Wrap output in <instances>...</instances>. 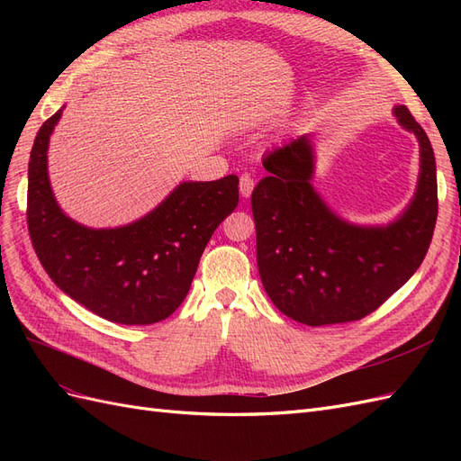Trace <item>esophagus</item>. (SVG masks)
I'll return each mask as SVG.
<instances>
[{
	"label": "esophagus",
	"instance_id": "esophagus-1",
	"mask_svg": "<svg viewBox=\"0 0 461 461\" xmlns=\"http://www.w3.org/2000/svg\"><path fill=\"white\" fill-rule=\"evenodd\" d=\"M254 186H256L254 176L244 173V175L240 176V194H242V198H249V194H252Z\"/></svg>",
	"mask_w": 461,
	"mask_h": 461
}]
</instances>
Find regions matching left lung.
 Masks as SVG:
<instances>
[{
    "label": "left lung",
    "mask_w": 461,
    "mask_h": 461,
    "mask_svg": "<svg viewBox=\"0 0 461 461\" xmlns=\"http://www.w3.org/2000/svg\"><path fill=\"white\" fill-rule=\"evenodd\" d=\"M394 115L420 140L421 171L411 203L386 227L352 225L321 200L312 186L310 136L263 158L269 175L252 192L258 269L271 302L298 323L364 319L425 259L438 213L435 153L408 107H394Z\"/></svg>",
    "instance_id": "1"
}]
</instances>
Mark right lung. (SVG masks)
Returning a JSON list of instances; mask_svg holds the SVG:
<instances>
[{
  "label": "right lung",
  "instance_id": "1",
  "mask_svg": "<svg viewBox=\"0 0 461 461\" xmlns=\"http://www.w3.org/2000/svg\"><path fill=\"white\" fill-rule=\"evenodd\" d=\"M61 109L36 134L29 163L34 252L51 281L92 313L121 325H151L186 298L215 229L239 205V176L178 185L153 212L117 229H88L55 202L48 144Z\"/></svg>",
  "mask_w": 461,
  "mask_h": 461
}]
</instances>
